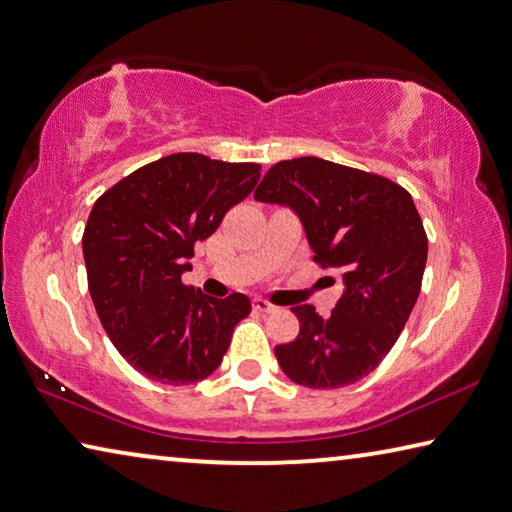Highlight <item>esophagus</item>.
<instances>
[{
    "mask_svg": "<svg viewBox=\"0 0 512 512\" xmlns=\"http://www.w3.org/2000/svg\"><path fill=\"white\" fill-rule=\"evenodd\" d=\"M253 307H255L257 312H262V314L278 312V305H273V303H269V300H264V298H255L253 300Z\"/></svg>",
    "mask_w": 512,
    "mask_h": 512,
    "instance_id": "obj_1",
    "label": "esophagus"
}]
</instances>
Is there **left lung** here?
Segmentation results:
<instances>
[{
	"label": "left lung",
	"mask_w": 512,
	"mask_h": 512,
	"mask_svg": "<svg viewBox=\"0 0 512 512\" xmlns=\"http://www.w3.org/2000/svg\"><path fill=\"white\" fill-rule=\"evenodd\" d=\"M255 200L294 209L314 262L344 271L330 316L291 307L300 330L275 346L282 371L312 389L358 383L392 351L421 291L428 239L412 196L383 175L298 157L271 166Z\"/></svg>",
	"instance_id": "8db88e82"
}]
</instances>
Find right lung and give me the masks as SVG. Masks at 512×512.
I'll list each match as a JSON object with an SVG mask.
<instances>
[{
  "instance_id": "add662e5",
  "label": "right lung",
  "mask_w": 512,
  "mask_h": 512,
  "mask_svg": "<svg viewBox=\"0 0 512 512\" xmlns=\"http://www.w3.org/2000/svg\"><path fill=\"white\" fill-rule=\"evenodd\" d=\"M259 164L177 152L145 164L95 200L81 248L88 291L118 353L150 380L189 385L221 364L243 294L209 298L186 287L193 246L255 189Z\"/></svg>"
}]
</instances>
